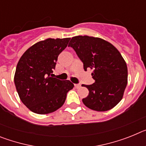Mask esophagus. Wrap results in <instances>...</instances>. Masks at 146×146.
Returning a JSON list of instances; mask_svg holds the SVG:
<instances>
[{"mask_svg": "<svg viewBox=\"0 0 146 146\" xmlns=\"http://www.w3.org/2000/svg\"><path fill=\"white\" fill-rule=\"evenodd\" d=\"M74 87H75L76 88H80L81 87V86L80 84H74Z\"/></svg>", "mask_w": 146, "mask_h": 146, "instance_id": "esophagus-1", "label": "esophagus"}]
</instances>
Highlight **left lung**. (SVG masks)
<instances>
[{
    "label": "left lung",
    "mask_w": 146,
    "mask_h": 146,
    "mask_svg": "<svg viewBox=\"0 0 146 146\" xmlns=\"http://www.w3.org/2000/svg\"><path fill=\"white\" fill-rule=\"evenodd\" d=\"M69 47L83 63L85 71L93 69L95 82L82 85L89 91L83 104L100 112L114 108L123 98L128 77L127 66L119 51L102 38L88 36L72 37Z\"/></svg>",
    "instance_id": "8db88e82"
}]
</instances>
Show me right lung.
Wrapping results in <instances>:
<instances>
[{"label": "right lung", "instance_id": "add662e5", "mask_svg": "<svg viewBox=\"0 0 146 146\" xmlns=\"http://www.w3.org/2000/svg\"><path fill=\"white\" fill-rule=\"evenodd\" d=\"M70 38H47L28 48L18 61L15 84L22 102L37 114H48L64 104L74 87L69 80L52 77L59 54Z\"/></svg>", "mask_w": 146, "mask_h": 146}]
</instances>
